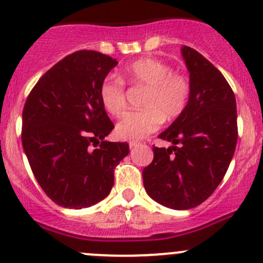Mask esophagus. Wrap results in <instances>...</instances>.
<instances>
[{
	"instance_id": "obj_1",
	"label": "esophagus",
	"mask_w": 263,
	"mask_h": 263,
	"mask_svg": "<svg viewBox=\"0 0 263 263\" xmlns=\"http://www.w3.org/2000/svg\"><path fill=\"white\" fill-rule=\"evenodd\" d=\"M128 144H129V147H135V146H137V145H139L140 142L139 141H134V140H132V141H129Z\"/></svg>"
}]
</instances>
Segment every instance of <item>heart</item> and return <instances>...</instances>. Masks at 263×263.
<instances>
[{
    "instance_id": "obj_1",
    "label": "heart",
    "mask_w": 263,
    "mask_h": 263,
    "mask_svg": "<svg viewBox=\"0 0 263 263\" xmlns=\"http://www.w3.org/2000/svg\"><path fill=\"white\" fill-rule=\"evenodd\" d=\"M122 78L132 86L146 87L140 110L126 113L116 132L126 140H140L155 132L163 121H174L187 108L192 85L184 73L173 71L169 63L153 57L140 58L124 66ZM117 76H107L99 86V99L109 115L119 117L127 107L126 84Z\"/></svg>"
}]
</instances>
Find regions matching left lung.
Here are the masks:
<instances>
[{"label":"left lung","instance_id":"left-lung-1","mask_svg":"<svg viewBox=\"0 0 263 263\" xmlns=\"http://www.w3.org/2000/svg\"><path fill=\"white\" fill-rule=\"evenodd\" d=\"M192 92L187 108L159 135L172 147L153 146L142 171L144 187L156 202L188 210L208 200L224 178L238 139L237 103L222 73L197 50L184 46Z\"/></svg>","mask_w":263,"mask_h":263}]
</instances>
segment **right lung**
I'll use <instances>...</instances> for the list:
<instances>
[{"mask_svg":"<svg viewBox=\"0 0 263 263\" xmlns=\"http://www.w3.org/2000/svg\"><path fill=\"white\" fill-rule=\"evenodd\" d=\"M117 65L97 50H78L49 68L23 109L21 141L34 177L62 208L82 209L109 195L127 142L103 141L115 124L99 99Z\"/></svg>","mask_w":263,"mask_h":263,"instance_id":"obj_1","label":"right lung"}]
</instances>
